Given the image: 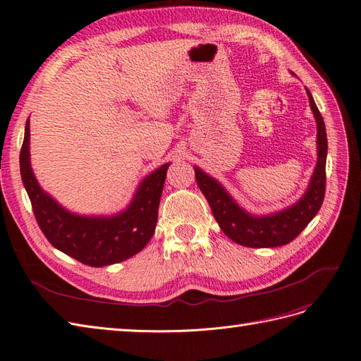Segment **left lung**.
<instances>
[{
	"mask_svg": "<svg viewBox=\"0 0 361 361\" xmlns=\"http://www.w3.org/2000/svg\"><path fill=\"white\" fill-rule=\"evenodd\" d=\"M310 110L316 120V166L301 197L290 206L269 214H253L239 204L221 182L200 167L194 166L195 180L209 203L218 226L233 243L251 248H274L293 241L321 209L325 195V162H326V130L322 116L316 106L312 93Z\"/></svg>",
	"mask_w": 361,
	"mask_h": 361,
	"instance_id": "1",
	"label": "left lung"
}]
</instances>
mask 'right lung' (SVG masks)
<instances>
[{"label":"right lung","instance_id":"1","mask_svg":"<svg viewBox=\"0 0 361 361\" xmlns=\"http://www.w3.org/2000/svg\"><path fill=\"white\" fill-rule=\"evenodd\" d=\"M19 166L43 235L57 250L81 264L94 268L118 264L140 253L154 236L170 162L141 179L125 209L110 215L72 212L40 187L30 159V118L25 123Z\"/></svg>","mask_w":361,"mask_h":361}]
</instances>
